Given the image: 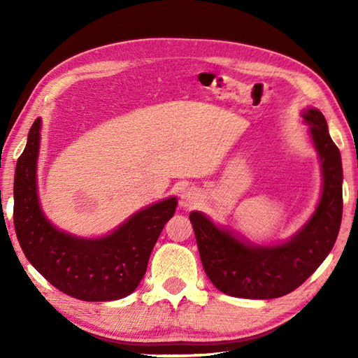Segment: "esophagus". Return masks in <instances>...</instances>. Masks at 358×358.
Returning a JSON list of instances; mask_svg holds the SVG:
<instances>
[{
    "label": "esophagus",
    "instance_id": "1",
    "mask_svg": "<svg viewBox=\"0 0 358 358\" xmlns=\"http://www.w3.org/2000/svg\"><path fill=\"white\" fill-rule=\"evenodd\" d=\"M200 201V194L195 191V189H186V191H183V194H181V199H180V204L183 208H187L191 209L194 206H196Z\"/></svg>",
    "mask_w": 358,
    "mask_h": 358
}]
</instances>
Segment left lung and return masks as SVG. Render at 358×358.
<instances>
[{"mask_svg":"<svg viewBox=\"0 0 358 358\" xmlns=\"http://www.w3.org/2000/svg\"><path fill=\"white\" fill-rule=\"evenodd\" d=\"M301 117L310 124L320 157L323 192L314 215L291 240L277 246L250 245L215 226L201 212L189 215L204 272L227 295L266 300L292 292L313 275L337 240L343 214L340 150L320 110L309 108Z\"/></svg>","mask_w":358,"mask_h":358,"instance_id":"1","label":"left lung"}]
</instances>
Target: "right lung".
I'll return each instance as SVG.
<instances>
[{
  "label": "right lung",
  "mask_w": 358,
  "mask_h": 358,
  "mask_svg": "<svg viewBox=\"0 0 358 358\" xmlns=\"http://www.w3.org/2000/svg\"><path fill=\"white\" fill-rule=\"evenodd\" d=\"M41 120L29 131L13 183V224L22 252L59 291L83 301H110L132 294L148 269L152 249L172 218L177 199L136 212L103 238L73 237L44 217L36 192Z\"/></svg>",
  "instance_id": "1"
}]
</instances>
